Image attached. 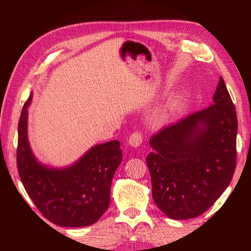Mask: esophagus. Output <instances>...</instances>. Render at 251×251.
I'll return each mask as SVG.
<instances>
[{
	"mask_svg": "<svg viewBox=\"0 0 251 251\" xmlns=\"http://www.w3.org/2000/svg\"><path fill=\"white\" fill-rule=\"evenodd\" d=\"M128 143L129 145L133 147L139 146L143 143V135L139 133V131H134V133H131L129 136Z\"/></svg>",
	"mask_w": 251,
	"mask_h": 251,
	"instance_id": "1",
	"label": "esophagus"
}]
</instances>
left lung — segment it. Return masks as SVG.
Masks as SVG:
<instances>
[{"mask_svg":"<svg viewBox=\"0 0 251 251\" xmlns=\"http://www.w3.org/2000/svg\"><path fill=\"white\" fill-rule=\"evenodd\" d=\"M237 115L224 78L214 104L151 136L146 163L152 198L172 219L198 217L232 179L237 159Z\"/></svg>","mask_w":251,"mask_h":251,"instance_id":"8db88e82","label":"left lung"}]
</instances>
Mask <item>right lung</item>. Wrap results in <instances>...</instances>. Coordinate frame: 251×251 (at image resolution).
Masks as SVG:
<instances>
[{"mask_svg": "<svg viewBox=\"0 0 251 251\" xmlns=\"http://www.w3.org/2000/svg\"><path fill=\"white\" fill-rule=\"evenodd\" d=\"M31 99L32 95L21 113L16 150V164L24 188L50 223L63 227L90 226L108 208L113 176L123 158L121 142L94 146L69 168L45 167L37 163L27 141Z\"/></svg>", "mask_w": 251, "mask_h": 251, "instance_id": "1", "label": "right lung"}]
</instances>
